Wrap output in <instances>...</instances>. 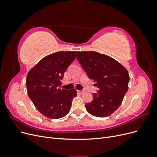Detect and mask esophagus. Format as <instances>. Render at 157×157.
I'll list each match as a JSON object with an SVG mask.
<instances>
[{
	"label": "esophagus",
	"instance_id": "1",
	"mask_svg": "<svg viewBox=\"0 0 157 157\" xmlns=\"http://www.w3.org/2000/svg\"><path fill=\"white\" fill-rule=\"evenodd\" d=\"M84 92V90H77V93H78V94H82Z\"/></svg>",
	"mask_w": 157,
	"mask_h": 157
}]
</instances>
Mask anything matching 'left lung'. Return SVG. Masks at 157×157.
Listing matches in <instances>:
<instances>
[{
	"instance_id": "left-lung-1",
	"label": "left lung",
	"mask_w": 157,
	"mask_h": 157,
	"mask_svg": "<svg viewBox=\"0 0 157 157\" xmlns=\"http://www.w3.org/2000/svg\"><path fill=\"white\" fill-rule=\"evenodd\" d=\"M77 58L99 88L93 100L86 104L88 112L97 117L111 115L120 107L128 89L127 69L117 60L96 52H77Z\"/></svg>"
}]
</instances>
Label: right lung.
Instances as JSON below:
<instances>
[{
	"instance_id": "1",
	"label": "right lung",
	"mask_w": 157,
	"mask_h": 157,
	"mask_svg": "<svg viewBox=\"0 0 157 157\" xmlns=\"http://www.w3.org/2000/svg\"><path fill=\"white\" fill-rule=\"evenodd\" d=\"M76 58V52H58L42 58L28 73L27 94L41 114L52 119L65 117L69 112L75 89L59 88L61 80Z\"/></svg>"
}]
</instances>
